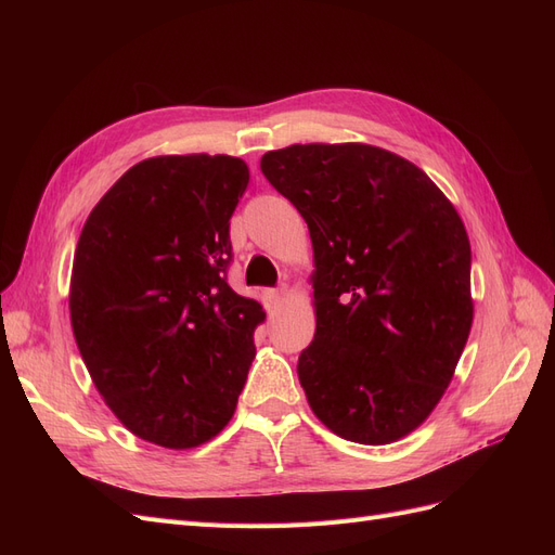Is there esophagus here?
I'll use <instances>...</instances> for the list:
<instances>
[{"label": "esophagus", "mask_w": 555, "mask_h": 555, "mask_svg": "<svg viewBox=\"0 0 555 555\" xmlns=\"http://www.w3.org/2000/svg\"><path fill=\"white\" fill-rule=\"evenodd\" d=\"M284 296H287V289H268V292H263V300H266L268 312L280 310L282 304H284Z\"/></svg>", "instance_id": "obj_1"}]
</instances>
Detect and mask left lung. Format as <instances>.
I'll use <instances>...</instances> for the list:
<instances>
[{
    "label": "left lung",
    "instance_id": "1",
    "mask_svg": "<svg viewBox=\"0 0 555 555\" xmlns=\"http://www.w3.org/2000/svg\"><path fill=\"white\" fill-rule=\"evenodd\" d=\"M261 171L310 229L317 328L298 379L312 412L349 442L405 438L473 326L461 215L418 166L365 143L271 150Z\"/></svg>",
    "mask_w": 555,
    "mask_h": 555
}]
</instances>
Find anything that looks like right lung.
<instances>
[{
  "label": "right lung",
  "instance_id": "add662e5",
  "mask_svg": "<svg viewBox=\"0 0 555 555\" xmlns=\"http://www.w3.org/2000/svg\"><path fill=\"white\" fill-rule=\"evenodd\" d=\"M247 182L238 157H150L80 231L74 338L111 412L145 442L194 449L236 412L266 319L227 284L229 220Z\"/></svg>",
  "mask_w": 555,
  "mask_h": 555
}]
</instances>
